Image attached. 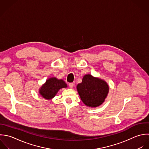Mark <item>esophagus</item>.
I'll use <instances>...</instances> for the list:
<instances>
[{"label": "esophagus", "instance_id": "1", "mask_svg": "<svg viewBox=\"0 0 149 149\" xmlns=\"http://www.w3.org/2000/svg\"><path fill=\"white\" fill-rule=\"evenodd\" d=\"M68 85H69V87H70L71 89H72V88L74 87V84H73V83H70Z\"/></svg>", "mask_w": 149, "mask_h": 149}]
</instances>
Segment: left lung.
<instances>
[{
    "mask_svg": "<svg viewBox=\"0 0 149 149\" xmlns=\"http://www.w3.org/2000/svg\"><path fill=\"white\" fill-rule=\"evenodd\" d=\"M82 102L89 107H97L105 101L109 92V86L103 79L86 74L82 81L77 86Z\"/></svg>",
    "mask_w": 149,
    "mask_h": 149,
    "instance_id": "left-lung-1",
    "label": "left lung"
}]
</instances>
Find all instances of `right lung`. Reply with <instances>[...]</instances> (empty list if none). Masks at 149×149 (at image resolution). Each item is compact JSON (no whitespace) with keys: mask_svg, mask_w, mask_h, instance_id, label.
Instances as JSON below:
<instances>
[{"mask_svg":"<svg viewBox=\"0 0 149 149\" xmlns=\"http://www.w3.org/2000/svg\"><path fill=\"white\" fill-rule=\"evenodd\" d=\"M67 88V84L63 79L52 77L47 79L39 89L40 95L46 100H51L62 88Z\"/></svg>","mask_w":149,"mask_h":149,"instance_id":"add662e5","label":"right lung"}]
</instances>
